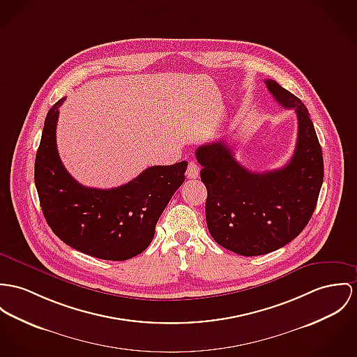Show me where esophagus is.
<instances>
[{"label": "esophagus", "mask_w": 357, "mask_h": 357, "mask_svg": "<svg viewBox=\"0 0 357 357\" xmlns=\"http://www.w3.org/2000/svg\"><path fill=\"white\" fill-rule=\"evenodd\" d=\"M198 175H199V165H197L195 162H189L188 169H186V176L189 179H195V178H198Z\"/></svg>", "instance_id": "esophagus-1"}]
</instances>
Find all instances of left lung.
<instances>
[{
	"instance_id": "obj_1",
	"label": "left lung",
	"mask_w": 357,
	"mask_h": 357,
	"mask_svg": "<svg viewBox=\"0 0 357 357\" xmlns=\"http://www.w3.org/2000/svg\"><path fill=\"white\" fill-rule=\"evenodd\" d=\"M265 84L298 116L296 148L288 165L252 172L221 139L195 151L208 190V229L220 246L245 257L268 254L294 241L311 219L324 182L322 148L305 106L275 80Z\"/></svg>"
}]
</instances>
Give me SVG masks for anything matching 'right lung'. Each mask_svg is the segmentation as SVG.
Wrapping results in <instances>:
<instances>
[{
    "label": "right lung",
    "mask_w": 357,
    "mask_h": 357,
    "mask_svg": "<svg viewBox=\"0 0 357 357\" xmlns=\"http://www.w3.org/2000/svg\"><path fill=\"white\" fill-rule=\"evenodd\" d=\"M59 99L47 112L35 159V186L45 219L68 246L95 258L126 261L155 236L156 222L185 181L188 162L153 165L126 185L93 189L80 185L56 151Z\"/></svg>",
    "instance_id": "obj_1"
}]
</instances>
